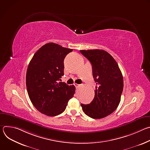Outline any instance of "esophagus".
<instances>
[{
	"mask_svg": "<svg viewBox=\"0 0 150 150\" xmlns=\"http://www.w3.org/2000/svg\"><path fill=\"white\" fill-rule=\"evenodd\" d=\"M74 85H75V87H76V88H78V87H79V84H78V83H74Z\"/></svg>",
	"mask_w": 150,
	"mask_h": 150,
	"instance_id": "obj_1",
	"label": "esophagus"
}]
</instances>
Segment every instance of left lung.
Instances as JSON below:
<instances>
[{
	"label": "left lung",
	"mask_w": 150,
	"mask_h": 150,
	"mask_svg": "<svg viewBox=\"0 0 150 150\" xmlns=\"http://www.w3.org/2000/svg\"><path fill=\"white\" fill-rule=\"evenodd\" d=\"M80 52L91 62L96 82L95 96L88 104H81L85 115L101 119L112 114L118 107L123 89V79L117 62L103 50H82Z\"/></svg>",
	"instance_id": "8db88e82"
}]
</instances>
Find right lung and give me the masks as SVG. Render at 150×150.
Here are the masks:
<instances>
[{
    "mask_svg": "<svg viewBox=\"0 0 150 150\" xmlns=\"http://www.w3.org/2000/svg\"><path fill=\"white\" fill-rule=\"evenodd\" d=\"M72 49L49 42L40 48L31 60L26 74L30 99L40 113L55 116L66 109L75 87L59 82L64 75L63 61Z\"/></svg>",
    "mask_w": 150,
    "mask_h": 150,
    "instance_id": "obj_1",
    "label": "right lung"
}]
</instances>
